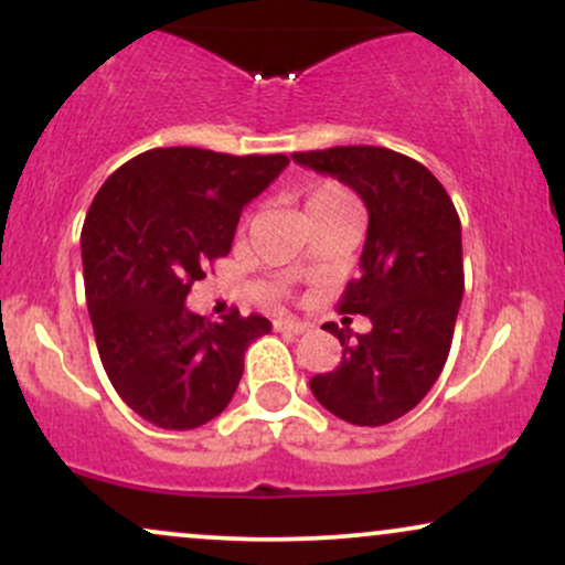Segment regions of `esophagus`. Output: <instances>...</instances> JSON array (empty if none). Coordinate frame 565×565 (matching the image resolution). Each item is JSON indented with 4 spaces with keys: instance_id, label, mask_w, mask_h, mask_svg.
Masks as SVG:
<instances>
[{
    "instance_id": "obj_1",
    "label": "esophagus",
    "mask_w": 565,
    "mask_h": 565,
    "mask_svg": "<svg viewBox=\"0 0 565 565\" xmlns=\"http://www.w3.org/2000/svg\"><path fill=\"white\" fill-rule=\"evenodd\" d=\"M276 332H289V334H302L308 332V323L297 321V319H276L274 321Z\"/></svg>"
}]
</instances>
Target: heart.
<instances>
[{
  "instance_id": "b5f03b06",
  "label": "heart",
  "mask_w": 565,
  "mask_h": 565,
  "mask_svg": "<svg viewBox=\"0 0 565 565\" xmlns=\"http://www.w3.org/2000/svg\"><path fill=\"white\" fill-rule=\"evenodd\" d=\"M334 201H350L345 188H340V185H334V183H321V185H316L313 191L308 193V201H305V212L316 210V206L334 204Z\"/></svg>"
}]
</instances>
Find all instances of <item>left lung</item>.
Returning a JSON list of instances; mask_svg holds the SVG:
<instances>
[{"label":"left lung","instance_id":"1","mask_svg":"<svg viewBox=\"0 0 565 565\" xmlns=\"http://www.w3.org/2000/svg\"><path fill=\"white\" fill-rule=\"evenodd\" d=\"M291 159L353 188L369 212L361 276L348 284L340 313L366 316L372 329L353 337L323 323L342 361L316 374L310 391L350 425H387L425 398L449 359L465 291L459 215L427 167L391 148L337 146Z\"/></svg>","mask_w":565,"mask_h":565}]
</instances>
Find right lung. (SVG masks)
Listing matches in <instances>:
<instances>
[{
  "label": "right lung",
  "mask_w": 565,
  "mask_h": 565,
  "mask_svg": "<svg viewBox=\"0 0 565 565\" xmlns=\"http://www.w3.org/2000/svg\"><path fill=\"white\" fill-rule=\"evenodd\" d=\"M289 159L153 148L103 183L82 228L97 353L121 401L164 430L215 419L236 393L263 316L215 323L185 308L193 281L231 252L242 210Z\"/></svg>",
  "instance_id": "add662e5"
}]
</instances>
